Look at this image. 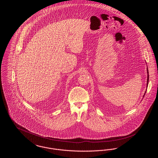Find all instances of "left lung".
Wrapping results in <instances>:
<instances>
[{
  "label": "left lung",
  "mask_w": 158,
  "mask_h": 158,
  "mask_svg": "<svg viewBox=\"0 0 158 158\" xmlns=\"http://www.w3.org/2000/svg\"><path fill=\"white\" fill-rule=\"evenodd\" d=\"M147 73H148V79H147V87H148V82H149V72H148V68H147ZM145 93H146V92H145Z\"/></svg>",
  "instance_id": "left-lung-1"
}]
</instances>
